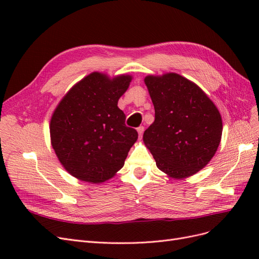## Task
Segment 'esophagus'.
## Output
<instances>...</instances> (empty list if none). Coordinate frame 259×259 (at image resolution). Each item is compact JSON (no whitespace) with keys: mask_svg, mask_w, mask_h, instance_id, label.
<instances>
[{"mask_svg":"<svg viewBox=\"0 0 259 259\" xmlns=\"http://www.w3.org/2000/svg\"><path fill=\"white\" fill-rule=\"evenodd\" d=\"M144 131H145L144 126H139V127H137V132H138L139 138H142V136H143V134H144Z\"/></svg>","mask_w":259,"mask_h":259,"instance_id":"esophagus-1","label":"esophagus"}]
</instances>
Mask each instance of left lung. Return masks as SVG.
<instances>
[{"instance_id":"1","label":"left lung","mask_w":259,"mask_h":259,"mask_svg":"<svg viewBox=\"0 0 259 259\" xmlns=\"http://www.w3.org/2000/svg\"><path fill=\"white\" fill-rule=\"evenodd\" d=\"M155 120L143 136L156 166L183 179L205 167L221 144V112L200 86L175 72L145 77Z\"/></svg>"}]
</instances>
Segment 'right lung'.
Wrapping results in <instances>:
<instances>
[{
	"label": "right lung",
	"instance_id": "1",
	"mask_svg": "<svg viewBox=\"0 0 259 259\" xmlns=\"http://www.w3.org/2000/svg\"><path fill=\"white\" fill-rule=\"evenodd\" d=\"M132 80L131 74L94 71L76 82L54 110L51 144L62 167L76 179L101 184L123 167L138 138L117 107Z\"/></svg>",
	"mask_w": 259,
	"mask_h": 259
}]
</instances>
